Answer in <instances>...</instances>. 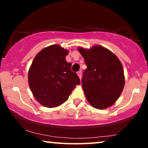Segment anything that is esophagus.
<instances>
[{
	"instance_id": "34e87169",
	"label": "esophagus",
	"mask_w": 148,
	"mask_h": 148,
	"mask_svg": "<svg viewBox=\"0 0 148 148\" xmlns=\"http://www.w3.org/2000/svg\"><path fill=\"white\" fill-rule=\"evenodd\" d=\"M77 76H79V79H81V78H82V71H78L77 72Z\"/></svg>"
}]
</instances>
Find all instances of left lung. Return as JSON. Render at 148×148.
Returning a JSON list of instances; mask_svg holds the SVG:
<instances>
[{"mask_svg":"<svg viewBox=\"0 0 148 148\" xmlns=\"http://www.w3.org/2000/svg\"><path fill=\"white\" fill-rule=\"evenodd\" d=\"M87 69L82 79L87 101L97 109H104L115 103L125 86L124 71L119 59L101 46L89 49L79 47Z\"/></svg>","mask_w":148,"mask_h":148,"instance_id":"8db88e82","label":"left lung"}]
</instances>
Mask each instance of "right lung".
Wrapping results in <instances>:
<instances>
[{"label":"right lung","instance_id":"obj_1","mask_svg":"<svg viewBox=\"0 0 148 148\" xmlns=\"http://www.w3.org/2000/svg\"><path fill=\"white\" fill-rule=\"evenodd\" d=\"M69 53L59 45L41 50L34 57L29 71V85L34 98L47 108L59 106L68 99L80 80L71 71L72 64L65 57Z\"/></svg>","mask_w":148,"mask_h":148}]
</instances>
